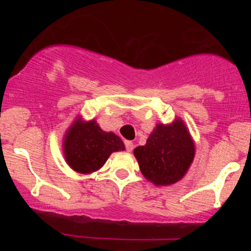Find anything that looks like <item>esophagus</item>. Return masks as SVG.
<instances>
[{"mask_svg":"<svg viewBox=\"0 0 251 251\" xmlns=\"http://www.w3.org/2000/svg\"><path fill=\"white\" fill-rule=\"evenodd\" d=\"M125 148H126V151H127V152H132V150H133V148H134L133 143L129 142V140H126V142H125Z\"/></svg>","mask_w":251,"mask_h":251,"instance_id":"esophagus-1","label":"esophagus"}]
</instances>
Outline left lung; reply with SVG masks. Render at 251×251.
<instances>
[{
  "mask_svg": "<svg viewBox=\"0 0 251 251\" xmlns=\"http://www.w3.org/2000/svg\"><path fill=\"white\" fill-rule=\"evenodd\" d=\"M146 179L157 186L177 183L194 162L195 143L183 120L157 124L144 146L133 151Z\"/></svg>",
  "mask_w": 251,
  "mask_h": 251,
  "instance_id": "obj_1",
  "label": "left lung"
}]
</instances>
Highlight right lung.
<instances>
[{"instance_id":"obj_1","label":"right lung","mask_w":251,"mask_h":251,"mask_svg":"<svg viewBox=\"0 0 251 251\" xmlns=\"http://www.w3.org/2000/svg\"><path fill=\"white\" fill-rule=\"evenodd\" d=\"M62 148L70 168L87 175L102 168L111 153L124 151L125 145L113 132L102 131L96 120L76 118L66 132Z\"/></svg>"}]
</instances>
